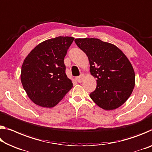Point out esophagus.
Returning a JSON list of instances; mask_svg holds the SVG:
<instances>
[{"mask_svg":"<svg viewBox=\"0 0 152 152\" xmlns=\"http://www.w3.org/2000/svg\"><path fill=\"white\" fill-rule=\"evenodd\" d=\"M83 78H84V75L83 74H82L80 76H78L76 78V80L78 82V83H81L82 82L83 80Z\"/></svg>","mask_w":152,"mask_h":152,"instance_id":"obj_1","label":"esophagus"}]
</instances>
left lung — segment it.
<instances>
[{
    "instance_id": "8db88e82",
    "label": "left lung",
    "mask_w": 152,
    "mask_h": 152,
    "mask_svg": "<svg viewBox=\"0 0 152 152\" xmlns=\"http://www.w3.org/2000/svg\"><path fill=\"white\" fill-rule=\"evenodd\" d=\"M77 46L87 55L97 87L90 97L99 107L115 110L126 102L135 83L131 62L116 46L98 38H76Z\"/></svg>"
}]
</instances>
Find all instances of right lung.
Here are the masks:
<instances>
[{
  "mask_svg": "<svg viewBox=\"0 0 152 152\" xmlns=\"http://www.w3.org/2000/svg\"><path fill=\"white\" fill-rule=\"evenodd\" d=\"M74 39L58 37L45 40L24 59L21 84L35 104L43 107H54L73 86L66 74L64 57Z\"/></svg>",
  "mask_w": 152,
  "mask_h": 152,
  "instance_id": "right-lung-1",
  "label": "right lung"
}]
</instances>
